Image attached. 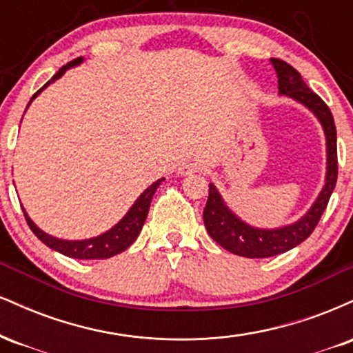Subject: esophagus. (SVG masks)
<instances>
[{
    "label": "esophagus",
    "mask_w": 353,
    "mask_h": 353,
    "mask_svg": "<svg viewBox=\"0 0 353 353\" xmlns=\"http://www.w3.org/2000/svg\"><path fill=\"white\" fill-rule=\"evenodd\" d=\"M201 169V163L196 159H184L182 163L179 164V168H177V172L181 174V176H189V174L192 172H197Z\"/></svg>",
    "instance_id": "1"
}]
</instances>
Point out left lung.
<instances>
[{"instance_id": "obj_1", "label": "left lung", "mask_w": 353, "mask_h": 353, "mask_svg": "<svg viewBox=\"0 0 353 353\" xmlns=\"http://www.w3.org/2000/svg\"><path fill=\"white\" fill-rule=\"evenodd\" d=\"M270 63L277 72L279 92L309 108L322 124L327 139V176L323 189L320 190L317 201L314 202L309 212L294 224L279 229H259L245 224L225 205L216 185L209 184L208 204L204 208V224L209 236L229 252L249 259L274 257L305 241L317 228L320 217L329 204L339 174L337 129L329 106L307 86L301 72L294 70L290 64L277 58L270 59Z\"/></svg>"}]
</instances>
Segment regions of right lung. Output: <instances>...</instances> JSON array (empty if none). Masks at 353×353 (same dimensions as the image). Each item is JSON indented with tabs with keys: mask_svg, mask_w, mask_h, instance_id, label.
<instances>
[{
	"mask_svg": "<svg viewBox=\"0 0 353 353\" xmlns=\"http://www.w3.org/2000/svg\"><path fill=\"white\" fill-rule=\"evenodd\" d=\"M79 63H83V58L72 59L66 64V66L61 68V70L56 72V74L52 76V78L48 81V83L44 84V86L39 89L38 92H34L31 101H33L44 88L50 86L52 81L59 79L61 76L66 72V70H70V68L76 66V64H79ZM31 101L28 103V106L31 104ZM163 181H164V177L163 179L152 182V184L149 185V188L145 189L139 197H137V201L132 204V208L129 209V212L125 214V216L121 219L119 222H117L114 228L109 229L108 232L101 234V236H98V237L86 239V241H63V239L52 237V236H50V234L43 232V230L39 229L30 217H28V214L24 212V210L23 212H24V217H26L28 225H30V229L33 230L34 236L38 237L43 244H46L48 247H50V249L58 250L59 254L66 255V257L83 259V261H89V259H108V257H112V255H116V254H121L123 250L128 249V247L136 241L137 236H139L141 229H143V225L145 222V217H148L149 205H151L154 192H156V189L159 188L161 182Z\"/></svg>",
	"mask_w": 353,
	"mask_h": 353,
	"instance_id": "add662e5",
	"label": "right lung"
}]
</instances>
